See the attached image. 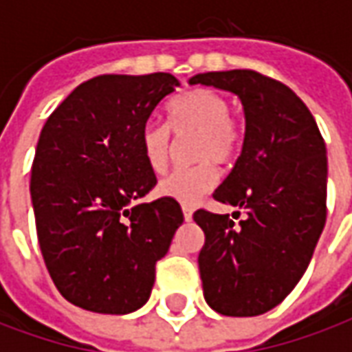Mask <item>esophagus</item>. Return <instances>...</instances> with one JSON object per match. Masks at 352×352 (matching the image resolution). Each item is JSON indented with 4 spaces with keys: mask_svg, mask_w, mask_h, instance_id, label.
Wrapping results in <instances>:
<instances>
[{
    "mask_svg": "<svg viewBox=\"0 0 352 352\" xmlns=\"http://www.w3.org/2000/svg\"><path fill=\"white\" fill-rule=\"evenodd\" d=\"M192 213H194V209H192L190 206H183L184 221H192Z\"/></svg>",
    "mask_w": 352,
    "mask_h": 352,
    "instance_id": "obj_1",
    "label": "esophagus"
}]
</instances>
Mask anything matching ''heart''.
Returning <instances> with one entry per match:
<instances>
[{
	"label": "heart",
	"mask_w": 352,
	"mask_h": 352,
	"mask_svg": "<svg viewBox=\"0 0 352 352\" xmlns=\"http://www.w3.org/2000/svg\"><path fill=\"white\" fill-rule=\"evenodd\" d=\"M169 131L177 138L194 133L192 160L198 164L173 169L160 181L158 194L192 206L214 188L219 171L213 164L228 168L237 160L245 128L232 115V103L226 96L209 88H192L169 103L168 124L146 122L141 128V154L153 173H162L168 166Z\"/></svg>",
	"instance_id": "1"
}]
</instances>
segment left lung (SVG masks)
<instances>
[{
	"label": "left lung",
	"instance_id": "1",
	"mask_svg": "<svg viewBox=\"0 0 352 352\" xmlns=\"http://www.w3.org/2000/svg\"><path fill=\"white\" fill-rule=\"evenodd\" d=\"M188 82L228 90L243 105V148L213 198L247 217L236 224L199 209L194 221L206 234L198 264L209 307L256 317L292 292L322 234L324 139L305 103L279 80L232 69L198 73Z\"/></svg>",
	"mask_w": 352,
	"mask_h": 352
}]
</instances>
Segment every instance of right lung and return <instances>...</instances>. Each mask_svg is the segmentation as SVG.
<instances>
[{"mask_svg": "<svg viewBox=\"0 0 352 352\" xmlns=\"http://www.w3.org/2000/svg\"><path fill=\"white\" fill-rule=\"evenodd\" d=\"M177 87L169 73L100 75L43 126L30 181L37 239L60 294L77 307L105 315L143 307L156 262L183 224L175 199L138 204L156 184L141 128Z\"/></svg>", "mask_w": 352, "mask_h": 352, "instance_id": "obj_1", "label": "right lung"}]
</instances>
